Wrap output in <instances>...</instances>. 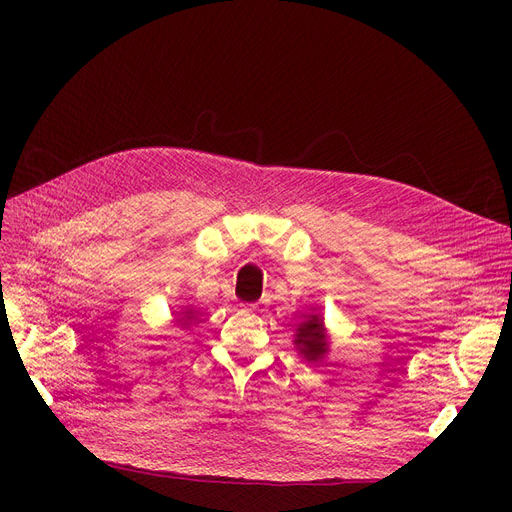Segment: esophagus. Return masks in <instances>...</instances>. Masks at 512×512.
<instances>
[{"instance_id":"1","label":"esophagus","mask_w":512,"mask_h":512,"mask_svg":"<svg viewBox=\"0 0 512 512\" xmlns=\"http://www.w3.org/2000/svg\"><path fill=\"white\" fill-rule=\"evenodd\" d=\"M249 311H253V313H259L261 309H259V305H257V303H253V305H249Z\"/></svg>"}]
</instances>
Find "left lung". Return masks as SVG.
Here are the masks:
<instances>
[{
	"label": "left lung",
	"mask_w": 512,
	"mask_h": 512,
	"mask_svg": "<svg viewBox=\"0 0 512 512\" xmlns=\"http://www.w3.org/2000/svg\"><path fill=\"white\" fill-rule=\"evenodd\" d=\"M299 355H303L309 363H317L328 353V334L324 319L317 313L309 315L303 324L297 328V338H294Z\"/></svg>",
	"instance_id": "left-lung-1"
}]
</instances>
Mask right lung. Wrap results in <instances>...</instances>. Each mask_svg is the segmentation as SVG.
<instances>
[{"label": "right lung", "instance_id": "add662e5", "mask_svg": "<svg viewBox=\"0 0 512 512\" xmlns=\"http://www.w3.org/2000/svg\"><path fill=\"white\" fill-rule=\"evenodd\" d=\"M197 321H199V317H197V311L193 307H184L182 311H176V324L180 328L193 326V324H197Z\"/></svg>", "mask_w": 512, "mask_h": 512}]
</instances>
